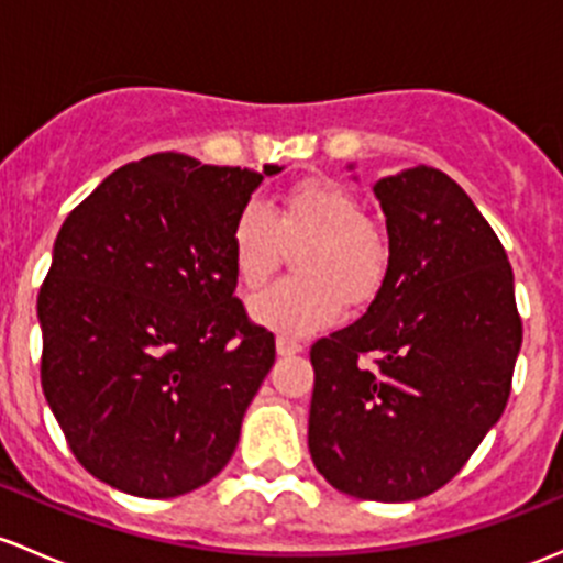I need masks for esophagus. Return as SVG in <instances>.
Instances as JSON below:
<instances>
[{
  "mask_svg": "<svg viewBox=\"0 0 563 563\" xmlns=\"http://www.w3.org/2000/svg\"><path fill=\"white\" fill-rule=\"evenodd\" d=\"M277 356H297V353L305 351V345L297 340H288V336H277Z\"/></svg>",
  "mask_w": 563,
  "mask_h": 563,
  "instance_id": "obj_1",
  "label": "esophagus"
}]
</instances>
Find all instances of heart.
Masks as SVG:
<instances>
[{"label": "heart", "instance_id": "1", "mask_svg": "<svg viewBox=\"0 0 563 563\" xmlns=\"http://www.w3.org/2000/svg\"><path fill=\"white\" fill-rule=\"evenodd\" d=\"M236 280L258 288L283 262L286 245L297 253L301 277L280 280L251 299L253 321L286 336H305L340 321L342 299L364 307L388 277V236L366 218L364 202L331 177H307L272 207L247 202L232 223Z\"/></svg>", "mask_w": 563, "mask_h": 563}]
</instances>
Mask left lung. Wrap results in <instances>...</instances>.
<instances>
[{
	"mask_svg": "<svg viewBox=\"0 0 563 563\" xmlns=\"http://www.w3.org/2000/svg\"><path fill=\"white\" fill-rule=\"evenodd\" d=\"M390 266L351 327L312 345L310 455L336 490L412 501L453 481L505 412L523 340L512 266L434 167L375 183Z\"/></svg>",
	"mask_w": 563,
	"mask_h": 563,
	"instance_id": "8db88e82",
	"label": "left lung"
}]
</instances>
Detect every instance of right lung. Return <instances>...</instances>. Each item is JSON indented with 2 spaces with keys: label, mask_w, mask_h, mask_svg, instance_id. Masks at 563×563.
<instances>
[{
  "label": "right lung",
  "mask_w": 563,
  "mask_h": 563,
  "mask_svg": "<svg viewBox=\"0 0 563 563\" xmlns=\"http://www.w3.org/2000/svg\"><path fill=\"white\" fill-rule=\"evenodd\" d=\"M264 175L153 153L104 177L56 236L40 380L75 459L123 494L210 483L275 364V334L234 297L229 240Z\"/></svg>",
  "instance_id": "right-lung-1"
}]
</instances>
